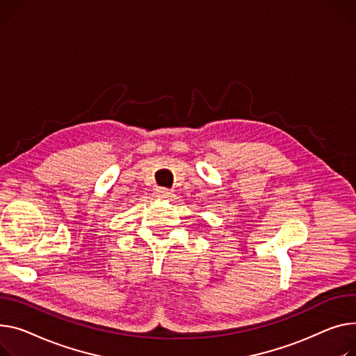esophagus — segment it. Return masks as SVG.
I'll use <instances>...</instances> for the list:
<instances>
[{
  "instance_id": "1",
  "label": "esophagus",
  "mask_w": 356,
  "mask_h": 356,
  "mask_svg": "<svg viewBox=\"0 0 356 356\" xmlns=\"http://www.w3.org/2000/svg\"><path fill=\"white\" fill-rule=\"evenodd\" d=\"M156 196L159 199H169L173 196V193L170 191H168V188H163V187H159L156 191Z\"/></svg>"
}]
</instances>
